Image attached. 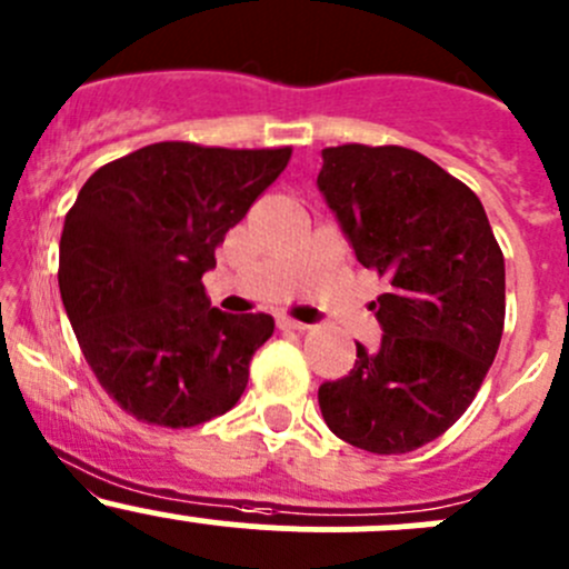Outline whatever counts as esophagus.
<instances>
[{
    "label": "esophagus",
    "instance_id": "esophagus-1",
    "mask_svg": "<svg viewBox=\"0 0 569 569\" xmlns=\"http://www.w3.org/2000/svg\"><path fill=\"white\" fill-rule=\"evenodd\" d=\"M278 327H280V330H291V332H305V330H308V325H302V321L289 319V316H280Z\"/></svg>",
    "mask_w": 569,
    "mask_h": 569
}]
</instances>
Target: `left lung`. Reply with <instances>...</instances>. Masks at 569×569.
Listing matches in <instances>:
<instances>
[{
	"label": "left lung",
	"mask_w": 569,
	"mask_h": 569,
	"mask_svg": "<svg viewBox=\"0 0 569 569\" xmlns=\"http://www.w3.org/2000/svg\"><path fill=\"white\" fill-rule=\"evenodd\" d=\"M316 184L357 261L387 280L370 308L381 343L319 387L325 422L351 447L398 456L469 409L505 330V256L480 199L406 147L321 149Z\"/></svg>",
	"instance_id": "obj_1"
}]
</instances>
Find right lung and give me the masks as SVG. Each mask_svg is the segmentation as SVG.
Returning <instances> with one entry per match:
<instances>
[{"mask_svg": "<svg viewBox=\"0 0 569 569\" xmlns=\"http://www.w3.org/2000/svg\"><path fill=\"white\" fill-rule=\"evenodd\" d=\"M289 158V147L160 141L83 182L59 242V291L89 368L136 420L193 428L244 392L274 321L212 308L201 278Z\"/></svg>", "mask_w": 569, "mask_h": 569, "instance_id": "right-lung-1", "label": "right lung"}]
</instances>
